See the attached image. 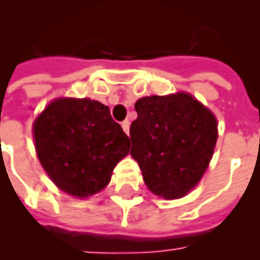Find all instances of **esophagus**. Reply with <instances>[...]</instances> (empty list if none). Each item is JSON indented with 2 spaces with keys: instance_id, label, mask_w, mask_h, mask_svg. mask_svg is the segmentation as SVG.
Returning a JSON list of instances; mask_svg holds the SVG:
<instances>
[{
  "instance_id": "1",
  "label": "esophagus",
  "mask_w": 260,
  "mask_h": 260,
  "mask_svg": "<svg viewBox=\"0 0 260 260\" xmlns=\"http://www.w3.org/2000/svg\"><path fill=\"white\" fill-rule=\"evenodd\" d=\"M129 125H131V122L128 121V119H125L124 122L121 124V126H122V129H124L125 134H129Z\"/></svg>"
}]
</instances>
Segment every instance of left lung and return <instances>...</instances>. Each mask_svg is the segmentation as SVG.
Listing matches in <instances>:
<instances>
[{"label":"left lung","mask_w":260,"mask_h":260,"mask_svg":"<svg viewBox=\"0 0 260 260\" xmlns=\"http://www.w3.org/2000/svg\"><path fill=\"white\" fill-rule=\"evenodd\" d=\"M131 124V156L143 181L164 199L185 196L205 174L217 141V119L189 93L142 97Z\"/></svg>","instance_id":"8db88e82"}]
</instances>
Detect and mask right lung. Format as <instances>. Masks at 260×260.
Here are the masks:
<instances>
[{
  "label": "right lung",
  "instance_id": "add662e5",
  "mask_svg": "<svg viewBox=\"0 0 260 260\" xmlns=\"http://www.w3.org/2000/svg\"><path fill=\"white\" fill-rule=\"evenodd\" d=\"M37 157L61 191L76 198L100 192L131 142L110 108L90 99H55L33 124Z\"/></svg>",
  "mask_w": 260,
  "mask_h": 260
}]
</instances>
